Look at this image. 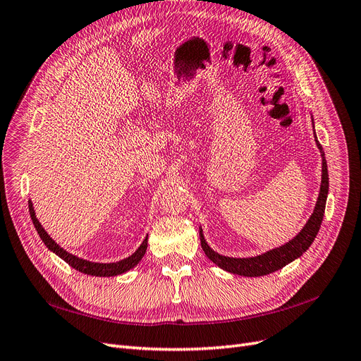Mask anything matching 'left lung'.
<instances>
[{
    "instance_id": "obj_1",
    "label": "left lung",
    "mask_w": 361,
    "mask_h": 361,
    "mask_svg": "<svg viewBox=\"0 0 361 361\" xmlns=\"http://www.w3.org/2000/svg\"><path fill=\"white\" fill-rule=\"evenodd\" d=\"M317 145H318L319 152H322V157H323L322 188H319V195H318L312 216L310 217L308 223L305 224V228L296 235V238H293L291 241H288L286 245H281L279 248H274L271 251H266L260 256L248 257V259H235V257L221 256L214 250H211V247L207 244L205 238L202 235V229H199L202 250L212 263H216L219 268L228 271L231 274L243 275V276H262V275H268V274H272L278 269L284 268L286 264L300 257L303 252L311 247V244L314 243V239L319 231V226H322L323 217H324L326 201H327V193H329L327 162L324 159V152H323L322 144L317 141Z\"/></svg>"
}]
</instances>
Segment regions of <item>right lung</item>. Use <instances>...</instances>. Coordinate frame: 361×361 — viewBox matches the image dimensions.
Instances as JSON below:
<instances>
[{
    "mask_svg": "<svg viewBox=\"0 0 361 361\" xmlns=\"http://www.w3.org/2000/svg\"><path fill=\"white\" fill-rule=\"evenodd\" d=\"M28 207H30V214H31V219H32V223L35 226V229L39 235V238L43 239L44 245L55 252L56 256H59L62 260H65L66 263H68L71 268L77 269L78 272L82 274H86V275H93V276H116V275H120V274H125L126 271L132 269L133 266H137L140 263V260L144 257L145 255V250H147V239H149V236H145V239L142 241V244L140 245V248L133 252L132 256L123 259V260H118L116 263H95V262H89V260H83V259H78L77 256H73L70 255L68 251H65L63 248H61L53 239L47 235V232L43 229V226L39 224V221L37 220L35 217V211H34V207H32V202L30 201L28 202Z\"/></svg>",
    "mask_w": 361,
    "mask_h": 361,
    "instance_id": "1",
    "label": "right lung"
}]
</instances>
